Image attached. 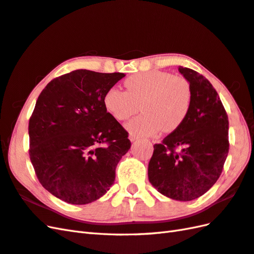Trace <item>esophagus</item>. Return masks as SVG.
Here are the masks:
<instances>
[{
    "mask_svg": "<svg viewBox=\"0 0 254 254\" xmlns=\"http://www.w3.org/2000/svg\"><path fill=\"white\" fill-rule=\"evenodd\" d=\"M128 138H129V140L131 141H135L136 139L138 138V136H136L135 134H129V136H128Z\"/></svg>",
    "mask_w": 254,
    "mask_h": 254,
    "instance_id": "34e87169",
    "label": "esophagus"
}]
</instances>
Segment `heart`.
Here are the masks:
<instances>
[{"label":"heart","instance_id":"heart-1","mask_svg":"<svg viewBox=\"0 0 254 254\" xmlns=\"http://www.w3.org/2000/svg\"><path fill=\"white\" fill-rule=\"evenodd\" d=\"M127 91L109 89L104 105L117 120H127L141 107L144 114L128 122L129 132L138 136L177 129L189 115L192 89L185 77L151 70L129 76L125 80Z\"/></svg>","mask_w":254,"mask_h":254}]
</instances>
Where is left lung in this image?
<instances>
[{
    "label": "left lung",
    "mask_w": 254,
    "mask_h": 254,
    "mask_svg": "<svg viewBox=\"0 0 254 254\" xmlns=\"http://www.w3.org/2000/svg\"><path fill=\"white\" fill-rule=\"evenodd\" d=\"M190 82L192 105L177 129L153 146L148 177L160 193L176 200L201 196L216 184L229 153V118L216 89L191 68L179 66Z\"/></svg>",
    "instance_id": "obj_1"
}]
</instances>
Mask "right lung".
Here are the masks:
<instances>
[{"mask_svg":"<svg viewBox=\"0 0 254 254\" xmlns=\"http://www.w3.org/2000/svg\"><path fill=\"white\" fill-rule=\"evenodd\" d=\"M123 73L76 69L51 80L29 121L30 160L41 185L68 204L92 203L114 184L131 148L104 95Z\"/></svg>","mask_w":254,"mask_h":254,"instance_id":"right-lung-1","label":"right lung"}]
</instances>
